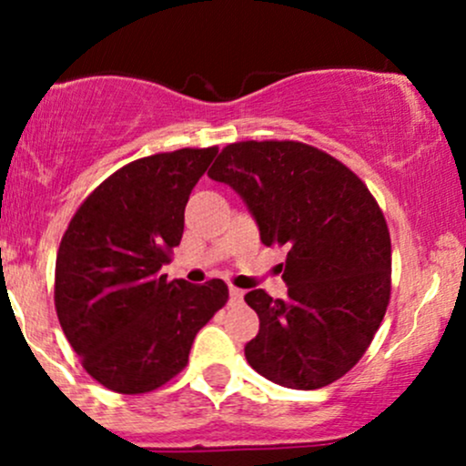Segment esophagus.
<instances>
[{
  "label": "esophagus",
  "instance_id": "esophagus-1",
  "mask_svg": "<svg viewBox=\"0 0 466 466\" xmlns=\"http://www.w3.org/2000/svg\"><path fill=\"white\" fill-rule=\"evenodd\" d=\"M243 289H238V287H229V300L232 302H240L243 300Z\"/></svg>",
  "mask_w": 466,
  "mask_h": 466
}]
</instances>
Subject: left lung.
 Returning <instances> with one entry per match:
<instances>
[{
    "label": "left lung",
    "mask_w": 466,
    "mask_h": 466,
    "mask_svg": "<svg viewBox=\"0 0 466 466\" xmlns=\"http://www.w3.org/2000/svg\"><path fill=\"white\" fill-rule=\"evenodd\" d=\"M208 177L248 203L265 245L287 248L285 300L254 289L258 335L245 346L278 386L318 390L361 360L390 302L392 243L386 217L333 155L293 140L234 142Z\"/></svg>",
    "instance_id": "left-lung-1"
}]
</instances>
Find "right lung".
Returning <instances> with one entry per match:
<instances>
[{"label":"right lung","mask_w":466,"mask_h":466,"mask_svg":"<svg viewBox=\"0 0 466 466\" xmlns=\"http://www.w3.org/2000/svg\"><path fill=\"white\" fill-rule=\"evenodd\" d=\"M217 147L179 148L122 166L87 197L63 234L55 269L58 322L105 388L144 394L188 363L195 335L226 307L223 280H166L184 210Z\"/></svg>","instance_id":"1"}]
</instances>
